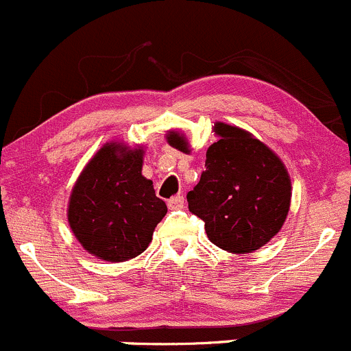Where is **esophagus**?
Wrapping results in <instances>:
<instances>
[{"mask_svg": "<svg viewBox=\"0 0 351 351\" xmlns=\"http://www.w3.org/2000/svg\"><path fill=\"white\" fill-rule=\"evenodd\" d=\"M167 204H169V208H171V209H182L184 208V197L180 196V194H177V196L169 199Z\"/></svg>", "mask_w": 351, "mask_h": 351, "instance_id": "esophagus-1", "label": "esophagus"}]
</instances>
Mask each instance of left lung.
Instances as JSON below:
<instances>
[{
    "label": "left lung",
    "instance_id": "left-lung-1",
    "mask_svg": "<svg viewBox=\"0 0 351 351\" xmlns=\"http://www.w3.org/2000/svg\"><path fill=\"white\" fill-rule=\"evenodd\" d=\"M218 142L206 152V171L187 193L189 211L204 221L209 241L230 254H252L279 233L289 215L292 184L279 155L243 128L216 121ZM169 145L189 154L182 132Z\"/></svg>",
    "mask_w": 351,
    "mask_h": 351
}]
</instances>
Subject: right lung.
I'll return each instance as SVG.
<instances>
[{
  "instance_id": "obj_1",
  "label": "right lung",
  "mask_w": 351,
  "mask_h": 351,
  "mask_svg": "<svg viewBox=\"0 0 351 351\" xmlns=\"http://www.w3.org/2000/svg\"><path fill=\"white\" fill-rule=\"evenodd\" d=\"M145 147L111 140L89 158L69 196L67 221L86 252L126 262L147 250L167 206L142 176Z\"/></svg>"
}]
</instances>
